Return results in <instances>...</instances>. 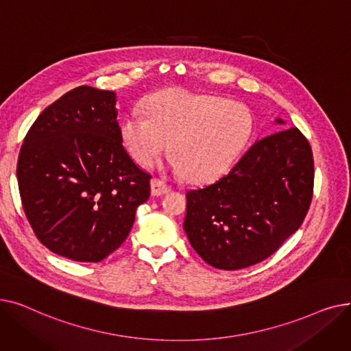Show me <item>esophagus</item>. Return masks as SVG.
Instances as JSON below:
<instances>
[{"label": "esophagus", "instance_id": "1", "mask_svg": "<svg viewBox=\"0 0 351 351\" xmlns=\"http://www.w3.org/2000/svg\"><path fill=\"white\" fill-rule=\"evenodd\" d=\"M151 189H152L154 196H162V195L168 193L171 191V188L166 185L163 180H159V179H152L151 180Z\"/></svg>", "mask_w": 351, "mask_h": 351}]
</instances>
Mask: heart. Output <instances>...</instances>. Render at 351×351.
Here are the masks:
<instances>
[{
    "instance_id": "b5f03b06",
    "label": "heart",
    "mask_w": 351,
    "mask_h": 351,
    "mask_svg": "<svg viewBox=\"0 0 351 351\" xmlns=\"http://www.w3.org/2000/svg\"><path fill=\"white\" fill-rule=\"evenodd\" d=\"M145 108L147 117L129 114L121 125L128 152L151 168L171 141V168L196 182L222 173L253 132V115L245 104L188 89L159 92Z\"/></svg>"
}]
</instances>
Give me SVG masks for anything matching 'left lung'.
<instances>
[{
  "label": "left lung",
  "instance_id": "1",
  "mask_svg": "<svg viewBox=\"0 0 351 351\" xmlns=\"http://www.w3.org/2000/svg\"><path fill=\"white\" fill-rule=\"evenodd\" d=\"M313 180L307 139L298 128L282 129L256 141L212 185L186 193L183 229L197 254L216 269L256 265L300 228L313 197Z\"/></svg>",
  "mask_w": 351,
  "mask_h": 351
}]
</instances>
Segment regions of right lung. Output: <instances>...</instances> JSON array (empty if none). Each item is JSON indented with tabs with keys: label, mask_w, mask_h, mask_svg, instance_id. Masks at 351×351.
I'll list each match as a JSON object with an SVG mask.
<instances>
[{
	"label": "right lung",
	"mask_w": 351,
	"mask_h": 351,
	"mask_svg": "<svg viewBox=\"0 0 351 351\" xmlns=\"http://www.w3.org/2000/svg\"><path fill=\"white\" fill-rule=\"evenodd\" d=\"M117 94L78 86L29 128L16 165L28 222L51 252L101 262L117 250L149 199L151 175L128 155Z\"/></svg>",
	"instance_id": "obj_1"
}]
</instances>
